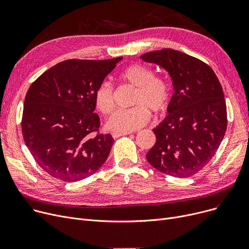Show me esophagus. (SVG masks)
<instances>
[{
    "label": "esophagus",
    "instance_id": "obj_1",
    "mask_svg": "<svg viewBox=\"0 0 249 249\" xmlns=\"http://www.w3.org/2000/svg\"><path fill=\"white\" fill-rule=\"evenodd\" d=\"M129 134H131V132H112L113 138H118V137H120V136L129 135Z\"/></svg>",
    "mask_w": 249,
    "mask_h": 249
}]
</instances>
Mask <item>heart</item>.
Segmentation results:
<instances>
[{
	"instance_id": "obj_1",
	"label": "heart",
	"mask_w": 249,
	"mask_h": 249,
	"mask_svg": "<svg viewBox=\"0 0 249 249\" xmlns=\"http://www.w3.org/2000/svg\"><path fill=\"white\" fill-rule=\"evenodd\" d=\"M121 81L135 88L132 98L133 108L117 110L106 122V127L116 132H131L144 126L150 120V112L164 113L171 102V88L161 77L144 65L134 63L120 73ZM96 108L102 114H109L114 108V89L103 82L94 95Z\"/></svg>"
}]
</instances>
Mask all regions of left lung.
<instances>
[{
	"label": "left lung",
	"instance_id": "obj_1",
	"mask_svg": "<svg viewBox=\"0 0 249 249\" xmlns=\"http://www.w3.org/2000/svg\"><path fill=\"white\" fill-rule=\"evenodd\" d=\"M140 58L164 69L175 89L168 115L153 129L156 142L146 159L165 175L189 178L208 164L224 138L227 109L223 89L207 63L184 52L164 48Z\"/></svg>",
	"mask_w": 249,
	"mask_h": 249
}]
</instances>
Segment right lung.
I'll list each match as a JSON object with an SVG mask.
<instances>
[{
    "label": "right lung",
    "mask_w": 249,
    "mask_h": 249,
    "mask_svg": "<svg viewBox=\"0 0 249 249\" xmlns=\"http://www.w3.org/2000/svg\"><path fill=\"white\" fill-rule=\"evenodd\" d=\"M123 57L69 59L43 72L24 101L23 138L35 161L55 178L77 181L105 163L114 139L99 131L97 88Z\"/></svg>",
    "instance_id": "right-lung-1"
}]
</instances>
